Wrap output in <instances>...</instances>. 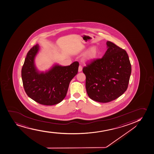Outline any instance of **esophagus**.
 I'll list each match as a JSON object with an SVG mask.
<instances>
[{"instance_id": "1", "label": "esophagus", "mask_w": 154, "mask_h": 154, "mask_svg": "<svg viewBox=\"0 0 154 154\" xmlns=\"http://www.w3.org/2000/svg\"><path fill=\"white\" fill-rule=\"evenodd\" d=\"M82 70V66H79V67H78V72H80Z\"/></svg>"}]
</instances>
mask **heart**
<instances>
[{"label": "heart", "instance_id": "1", "mask_svg": "<svg viewBox=\"0 0 154 154\" xmlns=\"http://www.w3.org/2000/svg\"><path fill=\"white\" fill-rule=\"evenodd\" d=\"M98 54V49L96 47H92L87 51L85 56V60L87 61L93 60L97 58Z\"/></svg>", "mask_w": 154, "mask_h": 154}]
</instances>
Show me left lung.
Segmentation results:
<instances>
[{
	"label": "left lung",
	"instance_id": "left-lung-1",
	"mask_svg": "<svg viewBox=\"0 0 154 154\" xmlns=\"http://www.w3.org/2000/svg\"><path fill=\"white\" fill-rule=\"evenodd\" d=\"M101 58L94 59L83 67L85 87L90 98L106 103L126 91L131 74V64L126 51L111 42Z\"/></svg>",
	"mask_w": 154,
	"mask_h": 154
}]
</instances>
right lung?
Returning a JSON list of instances; mask_svg holds the SVG:
<instances>
[{
	"instance_id": "add662e5",
	"label": "right lung",
	"mask_w": 154,
	"mask_h": 154,
	"mask_svg": "<svg viewBox=\"0 0 154 154\" xmlns=\"http://www.w3.org/2000/svg\"><path fill=\"white\" fill-rule=\"evenodd\" d=\"M39 46L35 45L26 55L21 69V77L24 91L33 100L45 106L59 103L65 98L69 82L78 73L79 62L70 66L56 64L45 73L37 71L35 57Z\"/></svg>"
}]
</instances>
